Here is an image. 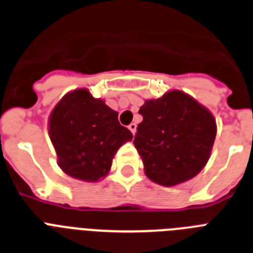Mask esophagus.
I'll use <instances>...</instances> for the list:
<instances>
[{"label": "esophagus", "mask_w": 253, "mask_h": 253, "mask_svg": "<svg viewBox=\"0 0 253 253\" xmlns=\"http://www.w3.org/2000/svg\"><path fill=\"white\" fill-rule=\"evenodd\" d=\"M136 123H131L130 126H128V130L132 132V135H135V132H136Z\"/></svg>", "instance_id": "34e87169"}]
</instances>
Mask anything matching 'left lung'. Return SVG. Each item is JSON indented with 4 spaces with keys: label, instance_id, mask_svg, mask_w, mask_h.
<instances>
[{
    "label": "left lung",
    "instance_id": "1",
    "mask_svg": "<svg viewBox=\"0 0 253 253\" xmlns=\"http://www.w3.org/2000/svg\"><path fill=\"white\" fill-rule=\"evenodd\" d=\"M139 113L143 122L137 125L133 144L145 175L165 187L198 175L208 162L217 133L212 113L178 89L145 100Z\"/></svg>",
    "mask_w": 253,
    "mask_h": 253
}]
</instances>
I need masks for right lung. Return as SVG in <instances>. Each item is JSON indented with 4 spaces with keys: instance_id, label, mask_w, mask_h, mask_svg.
I'll return each instance as SVG.
<instances>
[{
    "instance_id": "1",
    "label": "right lung",
    "mask_w": 253,
    "mask_h": 253,
    "mask_svg": "<svg viewBox=\"0 0 253 253\" xmlns=\"http://www.w3.org/2000/svg\"><path fill=\"white\" fill-rule=\"evenodd\" d=\"M48 128L59 168L84 182L105 178L117 151L132 140L131 131L118 122V113L87 88L69 92L59 100L50 113Z\"/></svg>"
}]
</instances>
